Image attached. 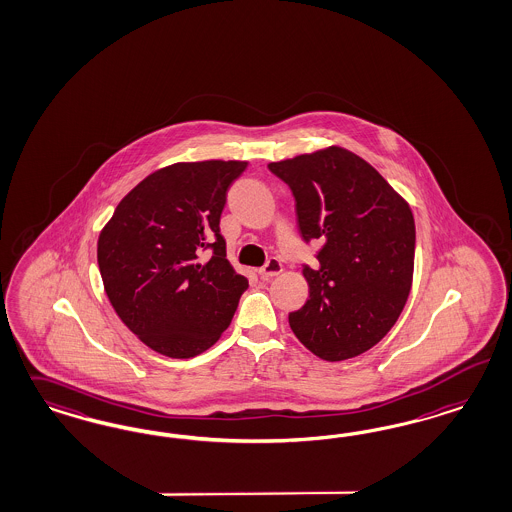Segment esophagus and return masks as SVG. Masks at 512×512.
<instances>
[{
  "instance_id": "esophagus-1",
  "label": "esophagus",
  "mask_w": 512,
  "mask_h": 512,
  "mask_svg": "<svg viewBox=\"0 0 512 512\" xmlns=\"http://www.w3.org/2000/svg\"><path fill=\"white\" fill-rule=\"evenodd\" d=\"M283 265L278 259H268L266 265L263 268H259V276L263 280H270V278H276L278 274H282Z\"/></svg>"
}]
</instances>
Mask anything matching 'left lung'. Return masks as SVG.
Segmentation results:
<instances>
[{"mask_svg": "<svg viewBox=\"0 0 512 512\" xmlns=\"http://www.w3.org/2000/svg\"><path fill=\"white\" fill-rule=\"evenodd\" d=\"M268 168L293 191L302 238L323 244L318 265L302 268L310 299L289 314L293 333L325 361L371 350L412 287L416 227L408 202L367 160L338 145Z\"/></svg>", "mask_w": 512, "mask_h": 512, "instance_id": "left-lung-1", "label": "left lung"}]
</instances>
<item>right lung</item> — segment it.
<instances>
[{
	"instance_id": "1",
	"label": "right lung",
	"mask_w": 512,
	"mask_h": 512,
	"mask_svg": "<svg viewBox=\"0 0 512 512\" xmlns=\"http://www.w3.org/2000/svg\"><path fill=\"white\" fill-rule=\"evenodd\" d=\"M246 160L176 162L140 181L98 238L107 299L145 346L174 359L223 335L247 280L219 230L227 191Z\"/></svg>"
}]
</instances>
